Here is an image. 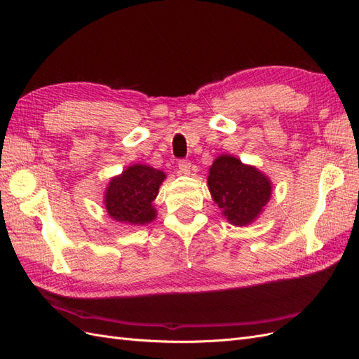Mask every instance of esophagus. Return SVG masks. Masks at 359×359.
I'll return each mask as SVG.
<instances>
[{
    "instance_id": "34e87169",
    "label": "esophagus",
    "mask_w": 359,
    "mask_h": 359,
    "mask_svg": "<svg viewBox=\"0 0 359 359\" xmlns=\"http://www.w3.org/2000/svg\"><path fill=\"white\" fill-rule=\"evenodd\" d=\"M178 169L182 175H189L191 169V163L189 160H180L178 161Z\"/></svg>"
}]
</instances>
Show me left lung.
<instances>
[{
  "label": "left lung",
  "instance_id": "8db88e82",
  "mask_svg": "<svg viewBox=\"0 0 359 359\" xmlns=\"http://www.w3.org/2000/svg\"><path fill=\"white\" fill-rule=\"evenodd\" d=\"M208 189L227 222L247 226L264 211L271 198V181L255 166L222 154L210 168Z\"/></svg>",
  "mask_w": 359,
  "mask_h": 359
}]
</instances>
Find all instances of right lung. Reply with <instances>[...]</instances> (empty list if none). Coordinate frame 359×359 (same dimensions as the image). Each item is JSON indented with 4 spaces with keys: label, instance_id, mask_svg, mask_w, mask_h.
<instances>
[{
    "label": "right lung",
    "instance_id": "obj_1",
    "mask_svg": "<svg viewBox=\"0 0 359 359\" xmlns=\"http://www.w3.org/2000/svg\"><path fill=\"white\" fill-rule=\"evenodd\" d=\"M166 173L145 165L128 166L111 180L104 191L106 211L114 220L127 224H145L156 219L153 201Z\"/></svg>",
    "mask_w": 359,
    "mask_h": 359
}]
</instances>
